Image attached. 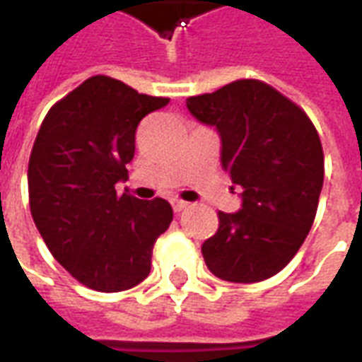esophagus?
Segmentation results:
<instances>
[{"mask_svg": "<svg viewBox=\"0 0 362 362\" xmlns=\"http://www.w3.org/2000/svg\"><path fill=\"white\" fill-rule=\"evenodd\" d=\"M170 205H173V211L175 212H182L184 209H187V203L182 199H173L170 201Z\"/></svg>", "mask_w": 362, "mask_h": 362, "instance_id": "esophagus-1", "label": "esophagus"}]
</instances>
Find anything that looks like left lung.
<instances>
[{
  "label": "left lung",
  "mask_w": 362,
  "mask_h": 362,
  "mask_svg": "<svg viewBox=\"0 0 362 362\" xmlns=\"http://www.w3.org/2000/svg\"><path fill=\"white\" fill-rule=\"evenodd\" d=\"M189 114L220 136V161L241 209L218 212V231L201 252L230 283H258L294 258L315 220L325 157L315 127L279 90L239 79L187 98Z\"/></svg>",
  "instance_id": "obj_1"
}]
</instances>
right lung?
Segmentation results:
<instances>
[{
  "label": "right lung",
  "mask_w": 362,
  "mask_h": 362,
  "mask_svg": "<svg viewBox=\"0 0 362 362\" xmlns=\"http://www.w3.org/2000/svg\"><path fill=\"white\" fill-rule=\"evenodd\" d=\"M167 104L95 76L49 110L35 136L28 163L35 228L60 266L93 291L142 283L157 237L173 222L165 199L115 192L129 178L138 123Z\"/></svg>",
  "instance_id": "obj_1"
}]
</instances>
